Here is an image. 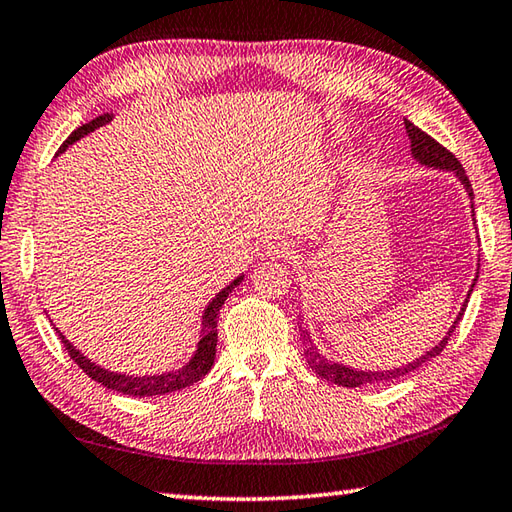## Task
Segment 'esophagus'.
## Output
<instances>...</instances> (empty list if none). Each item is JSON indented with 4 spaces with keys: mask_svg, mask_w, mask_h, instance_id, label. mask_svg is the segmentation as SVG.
Masks as SVG:
<instances>
[{
    "mask_svg": "<svg viewBox=\"0 0 512 512\" xmlns=\"http://www.w3.org/2000/svg\"><path fill=\"white\" fill-rule=\"evenodd\" d=\"M290 244L282 242V239H266V242L259 246V257L266 259H275V257H286L290 255Z\"/></svg>",
    "mask_w": 512,
    "mask_h": 512,
    "instance_id": "obj_1",
    "label": "esophagus"
}]
</instances>
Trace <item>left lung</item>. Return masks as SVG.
I'll use <instances>...</instances> for the list:
<instances>
[{"instance_id": "left-lung-1", "label": "left lung", "mask_w": 512, "mask_h": 512, "mask_svg": "<svg viewBox=\"0 0 512 512\" xmlns=\"http://www.w3.org/2000/svg\"><path fill=\"white\" fill-rule=\"evenodd\" d=\"M404 124H406V133H408V139H410V150H413V157L417 159V162L424 164V166H430V168L453 170V173L459 177V182L466 186V193L473 197V188H470V182H468V177H466V170L462 168V164H459V159L453 153H450L448 148H444L442 144H439L437 139H433L428 133H424L422 128H417L413 122H408V119H404ZM475 282H477V279H475ZM475 282H473V288H475ZM473 288L468 290V297H470V293H473ZM464 310L466 308H462V313L457 315L455 324L450 326V330H448L442 342H439L435 348H430L426 355H422V357L417 359V362L408 364V366H402V368H393V370H355V368H348V366H342V364L328 362V359L319 355L317 348H313V346H310V350H306V359H308L310 368H313L319 377L326 379V382H333L337 386L355 388V386H370V384L393 382V379H399V377H404L408 373H413V370H417L419 366L430 362V359L442 353V350L448 344L450 335H453L457 322H459V319H462Z\"/></svg>"}]
</instances>
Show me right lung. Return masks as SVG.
<instances>
[{
	"mask_svg": "<svg viewBox=\"0 0 512 512\" xmlns=\"http://www.w3.org/2000/svg\"><path fill=\"white\" fill-rule=\"evenodd\" d=\"M110 119H113V115H99L95 117L93 122H88L84 126H79L77 130H73L70 133V137L66 139V142L59 146V153L62 150H66L70 144L77 142L79 137H84L88 133H93L95 128L108 124ZM242 277H237L235 282H230L222 293H217L213 302L208 304V308L204 310V322H202V333H199V344H197V350L193 359L186 366H182L179 370H175V373H164V375H150V377H135V375H122V373H110V370L97 366L90 362L88 357H84L79 350L68 342V339L59 333L57 335L59 339H62L64 348L68 350V355L73 362L84 370V373L95 379V382H99L102 386L110 388V390H117V393H124V395H130V397H153V395H166V393H175V390H182L186 386H193L195 382H199L210 368H213V362H215V350H217V315H219V308L224 306L226 297L230 290H233L239 282H242Z\"/></svg>",
	"mask_w": 512,
	"mask_h": 512,
	"instance_id": "1",
	"label": "right lung"
}]
</instances>
